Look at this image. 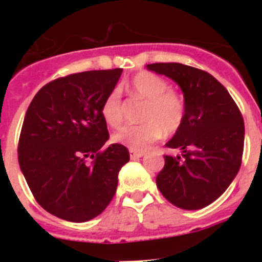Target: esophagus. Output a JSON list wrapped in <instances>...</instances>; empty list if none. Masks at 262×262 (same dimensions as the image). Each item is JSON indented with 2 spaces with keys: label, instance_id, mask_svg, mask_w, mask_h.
<instances>
[{
  "label": "esophagus",
  "instance_id": "obj_1",
  "mask_svg": "<svg viewBox=\"0 0 262 262\" xmlns=\"http://www.w3.org/2000/svg\"><path fill=\"white\" fill-rule=\"evenodd\" d=\"M143 155H144V152H143V151H135V149H129V156H131V159H133V160L139 159V157H142Z\"/></svg>",
  "mask_w": 262,
  "mask_h": 262
}]
</instances>
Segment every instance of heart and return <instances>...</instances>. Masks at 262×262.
Instances as JSON below:
<instances>
[{
    "instance_id": "obj_1",
    "label": "heart",
    "mask_w": 262,
    "mask_h": 262,
    "mask_svg": "<svg viewBox=\"0 0 262 262\" xmlns=\"http://www.w3.org/2000/svg\"><path fill=\"white\" fill-rule=\"evenodd\" d=\"M131 93L147 101L143 110L142 124L126 126L113 135V140L129 149H145L164 135L172 136L181 128L186 117V102L182 94L169 88L165 78L151 73L140 72L129 81ZM103 120L111 128L122 126L124 119L122 92L113 88L101 106Z\"/></svg>"
}]
</instances>
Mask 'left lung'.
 <instances>
[{
	"label": "left lung",
	"mask_w": 262,
	"mask_h": 262,
	"mask_svg": "<svg viewBox=\"0 0 262 262\" xmlns=\"http://www.w3.org/2000/svg\"><path fill=\"white\" fill-rule=\"evenodd\" d=\"M147 68L176 81L186 102L184 123L166 143L182 154L164 156L157 187L180 209H203L226 191L239 172L244 151L242 113L226 88L202 69L180 62H155Z\"/></svg>",
	"instance_id": "obj_1"
}]
</instances>
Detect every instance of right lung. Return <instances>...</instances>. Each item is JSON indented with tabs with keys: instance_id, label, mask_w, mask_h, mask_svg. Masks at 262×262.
Listing matches in <instances>:
<instances>
[{
	"instance_id": "1",
	"label": "right lung",
	"mask_w": 262,
	"mask_h": 262,
	"mask_svg": "<svg viewBox=\"0 0 262 262\" xmlns=\"http://www.w3.org/2000/svg\"><path fill=\"white\" fill-rule=\"evenodd\" d=\"M122 68L73 73L41 88L25 115L18 161L36 202L75 223L98 216L111 202L118 173L128 163L124 145L111 144L101 114Z\"/></svg>"
}]
</instances>
